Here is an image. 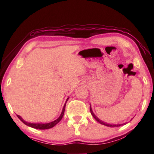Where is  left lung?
I'll list each match as a JSON object with an SVG mask.
<instances>
[{
    "label": "left lung",
    "mask_w": 154,
    "mask_h": 154,
    "mask_svg": "<svg viewBox=\"0 0 154 154\" xmlns=\"http://www.w3.org/2000/svg\"><path fill=\"white\" fill-rule=\"evenodd\" d=\"M90 112H91V114H92V116L94 117V118L96 121H97L98 122H99V123L104 125V126H109V127H119L120 126H123L124 124H106L105 123V122H103V121H101L100 119L98 118L97 117H96L95 116V114L93 113L92 111V107H91V105L90 106Z\"/></svg>",
    "instance_id": "left-lung-1"
}]
</instances>
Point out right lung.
I'll list each match as a JSON object with an SVG mask.
<instances>
[{"instance_id": "add662e5", "label": "right lung", "mask_w": 154, "mask_h": 154, "mask_svg": "<svg viewBox=\"0 0 154 154\" xmlns=\"http://www.w3.org/2000/svg\"><path fill=\"white\" fill-rule=\"evenodd\" d=\"M69 100V98L66 99V103H65L64 105L63 106V109H62V113L60 114V116L59 118L56 119V120H54L51 122H49V123H46V124H39V123H37V124H34V123H29V122H27L24 121V119H23L20 116H18L17 115V118H19L21 121H22L23 123L24 124L27 125V126H30V127H32L33 128H35V129H39V130H45V129H49V128H53L54 126H55L58 123V122L61 120L62 117L64 116V111H65V106H66V104L67 100Z\"/></svg>"}]
</instances>
